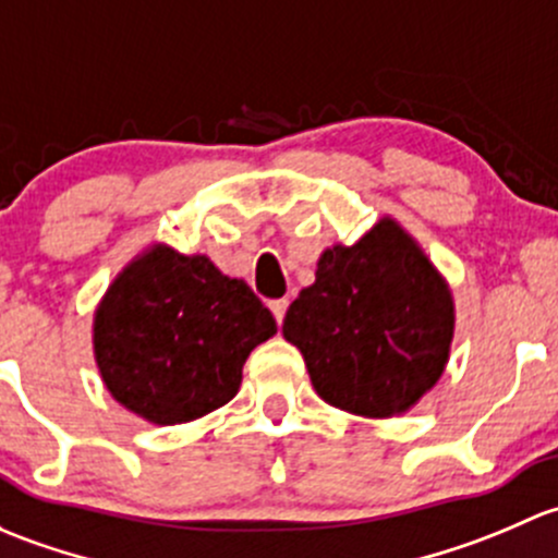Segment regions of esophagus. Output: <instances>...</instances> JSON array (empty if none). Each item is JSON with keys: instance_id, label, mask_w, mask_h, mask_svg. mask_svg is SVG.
Here are the masks:
<instances>
[{"instance_id": "esophagus-1", "label": "esophagus", "mask_w": 558, "mask_h": 558, "mask_svg": "<svg viewBox=\"0 0 558 558\" xmlns=\"http://www.w3.org/2000/svg\"><path fill=\"white\" fill-rule=\"evenodd\" d=\"M268 306H271L274 317H277V322L281 325V319H284L287 306H290V301H287V298H279V301H271V303H268Z\"/></svg>"}]
</instances>
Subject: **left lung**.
<instances>
[{
  "mask_svg": "<svg viewBox=\"0 0 558 558\" xmlns=\"http://www.w3.org/2000/svg\"><path fill=\"white\" fill-rule=\"evenodd\" d=\"M453 322L446 279L398 220L381 217L357 244L322 252L317 279L290 303L281 332L325 403L389 418L444 376Z\"/></svg>",
  "mask_w": 558,
  "mask_h": 558,
  "instance_id": "8db88e82",
  "label": "left lung"
}]
</instances>
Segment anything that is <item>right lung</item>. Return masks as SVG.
<instances>
[{
	"label": "right lung",
	"instance_id": "1",
	"mask_svg": "<svg viewBox=\"0 0 558 558\" xmlns=\"http://www.w3.org/2000/svg\"><path fill=\"white\" fill-rule=\"evenodd\" d=\"M277 319L206 255L153 244L114 277L94 314L101 381L153 424H182L236 398L241 367Z\"/></svg>",
	"mask_w": 558,
	"mask_h": 558
}]
</instances>
